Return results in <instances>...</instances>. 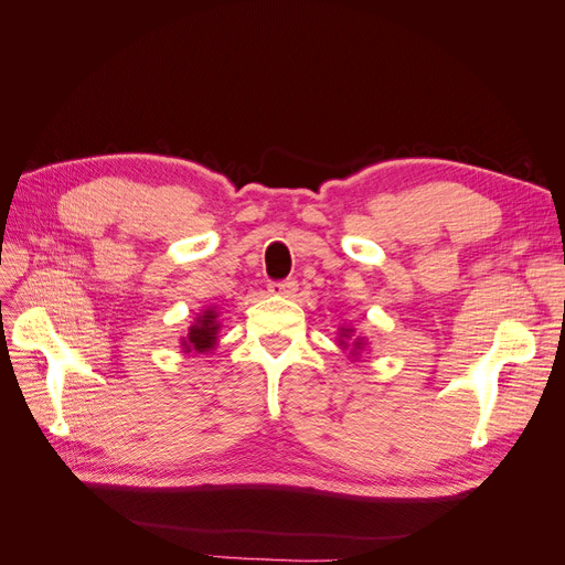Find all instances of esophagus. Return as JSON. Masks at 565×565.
Instances as JSON below:
<instances>
[{
    "instance_id": "1",
    "label": "esophagus",
    "mask_w": 565,
    "mask_h": 565,
    "mask_svg": "<svg viewBox=\"0 0 565 565\" xmlns=\"http://www.w3.org/2000/svg\"><path fill=\"white\" fill-rule=\"evenodd\" d=\"M299 289V282L295 278H287V280H278V282H268V292L270 295H278V297H295Z\"/></svg>"
}]
</instances>
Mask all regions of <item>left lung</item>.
I'll list each match as a JSON object with an SVG mask.
<instances>
[{"mask_svg":"<svg viewBox=\"0 0 565 565\" xmlns=\"http://www.w3.org/2000/svg\"><path fill=\"white\" fill-rule=\"evenodd\" d=\"M351 334H353V328H341V330H339V347H341V349L349 347ZM363 349H365V339L358 337L355 341H351V355H353V358H355L358 353H361Z\"/></svg>","mask_w":565,"mask_h":565,"instance_id":"1","label":"left lung"}]
</instances>
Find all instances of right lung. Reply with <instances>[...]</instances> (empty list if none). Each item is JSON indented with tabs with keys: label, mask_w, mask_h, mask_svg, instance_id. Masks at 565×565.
<instances>
[{
	"label": "right lung",
	"mask_w": 565,
	"mask_h": 565,
	"mask_svg": "<svg viewBox=\"0 0 565 565\" xmlns=\"http://www.w3.org/2000/svg\"><path fill=\"white\" fill-rule=\"evenodd\" d=\"M218 334V313L214 309L202 311L195 322L188 328V334L181 339L183 353H204L216 347Z\"/></svg>",
	"instance_id": "right-lung-1"
}]
</instances>
